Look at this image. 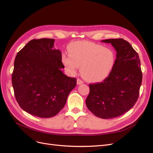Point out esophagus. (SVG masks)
Here are the masks:
<instances>
[{
  "label": "esophagus",
  "mask_w": 153,
  "mask_h": 153,
  "mask_svg": "<svg viewBox=\"0 0 153 153\" xmlns=\"http://www.w3.org/2000/svg\"><path fill=\"white\" fill-rule=\"evenodd\" d=\"M83 83H84V82H83L82 80L79 79V78H78V79L76 80V84H77V85H80V84H83Z\"/></svg>",
  "instance_id": "esophagus-1"
}]
</instances>
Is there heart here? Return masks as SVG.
I'll return each mask as SVG.
<instances>
[{"label":"heart","mask_w":153,"mask_h":153,"mask_svg":"<svg viewBox=\"0 0 153 153\" xmlns=\"http://www.w3.org/2000/svg\"><path fill=\"white\" fill-rule=\"evenodd\" d=\"M68 54L62 53L61 61L68 71L75 75L81 66V73L91 82H100L112 73L115 64L114 51L100 45L86 41L71 43Z\"/></svg>","instance_id":"heart-1"}]
</instances>
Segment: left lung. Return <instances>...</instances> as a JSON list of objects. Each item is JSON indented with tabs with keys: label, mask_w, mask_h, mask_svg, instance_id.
Here are the masks:
<instances>
[{
	"label": "left lung",
	"mask_w": 153,
	"mask_h": 153,
	"mask_svg": "<svg viewBox=\"0 0 153 153\" xmlns=\"http://www.w3.org/2000/svg\"><path fill=\"white\" fill-rule=\"evenodd\" d=\"M111 43L117 52L114 68L101 83L89 84L87 107L96 116L112 119L130 110L139 95L142 74L138 55L123 39L101 41Z\"/></svg>",
	"instance_id": "1"
}]
</instances>
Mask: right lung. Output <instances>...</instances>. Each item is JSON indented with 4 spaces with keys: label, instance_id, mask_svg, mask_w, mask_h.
<instances>
[{
    "label": "right lung",
    "instance_id": "1",
    "mask_svg": "<svg viewBox=\"0 0 153 153\" xmlns=\"http://www.w3.org/2000/svg\"><path fill=\"white\" fill-rule=\"evenodd\" d=\"M53 39H32L16 56L12 84L18 105L27 113L41 118L55 116L65 105L76 85L64 75L62 54L53 48Z\"/></svg>",
    "mask_w": 153,
    "mask_h": 153
}]
</instances>
